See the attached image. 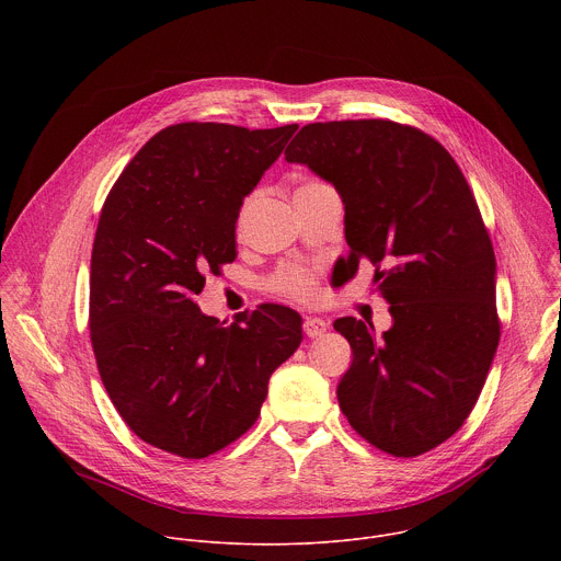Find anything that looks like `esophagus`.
I'll return each mask as SVG.
<instances>
[{
    "mask_svg": "<svg viewBox=\"0 0 561 561\" xmlns=\"http://www.w3.org/2000/svg\"><path fill=\"white\" fill-rule=\"evenodd\" d=\"M327 329H329V324L324 322L322 317H306V319H304V333H306L310 340L322 337V335L327 333Z\"/></svg>",
    "mask_w": 561,
    "mask_h": 561,
    "instance_id": "34e87169",
    "label": "esophagus"
}]
</instances>
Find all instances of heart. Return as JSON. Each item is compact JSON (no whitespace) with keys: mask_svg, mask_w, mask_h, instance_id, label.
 <instances>
[{"mask_svg":"<svg viewBox=\"0 0 561 561\" xmlns=\"http://www.w3.org/2000/svg\"><path fill=\"white\" fill-rule=\"evenodd\" d=\"M322 182H304L297 191H306V188H312V186H319ZM273 286L284 293V295H290L295 299H310L314 295V275L306 268H286L282 271Z\"/></svg>","mask_w":561,"mask_h":561,"instance_id":"heart-1","label":"heart"}]
</instances>
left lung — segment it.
<instances>
[{
	"instance_id": "left-lung-1",
	"label": "left lung",
	"mask_w": 561,
	"mask_h": 561,
	"mask_svg": "<svg viewBox=\"0 0 561 561\" xmlns=\"http://www.w3.org/2000/svg\"><path fill=\"white\" fill-rule=\"evenodd\" d=\"M284 157L335 186L344 279L370 264L390 304L381 337L335 319L353 348L340 409L379 450L422 455L461 428L500 344L497 264L468 182L439 141L388 119L308 124Z\"/></svg>"
}]
</instances>
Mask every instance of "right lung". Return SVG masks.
Wrapping results in <instances>:
<instances>
[{
    "label": "right lung",
    "mask_w": 561,
    "mask_h": 561,
    "mask_svg": "<svg viewBox=\"0 0 561 561\" xmlns=\"http://www.w3.org/2000/svg\"><path fill=\"white\" fill-rule=\"evenodd\" d=\"M297 124L249 130L186 122L159 130L108 193L91 257V342L128 428L202 459L244 435L268 379L301 344V317L277 304L230 327L193 301L204 273L237 257L244 197Z\"/></svg>",
    "instance_id": "1"
}]
</instances>
